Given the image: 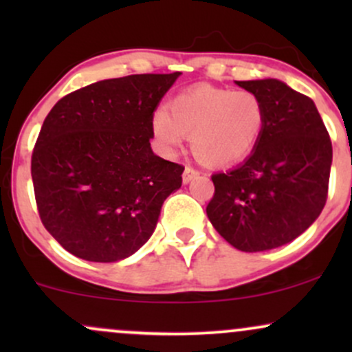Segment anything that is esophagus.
<instances>
[{"label": "esophagus", "instance_id": "esophagus-1", "mask_svg": "<svg viewBox=\"0 0 352 352\" xmlns=\"http://www.w3.org/2000/svg\"><path fill=\"white\" fill-rule=\"evenodd\" d=\"M199 173L200 172L197 170V168H193V167H190V165H187V167H185V170H184V175H182V180H184V184H188V182L195 179Z\"/></svg>", "mask_w": 352, "mask_h": 352}]
</instances>
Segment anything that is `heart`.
Listing matches in <instances>:
<instances>
[{
	"label": "heart",
	"mask_w": 352,
	"mask_h": 352,
	"mask_svg": "<svg viewBox=\"0 0 352 352\" xmlns=\"http://www.w3.org/2000/svg\"><path fill=\"white\" fill-rule=\"evenodd\" d=\"M265 106L252 91L197 86L175 96L167 109H157L151 127L157 147L167 155L190 135L200 162L225 167L243 160L260 142Z\"/></svg>",
	"instance_id": "1"
}]
</instances>
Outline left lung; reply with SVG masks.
<instances>
[{
    "mask_svg": "<svg viewBox=\"0 0 352 352\" xmlns=\"http://www.w3.org/2000/svg\"><path fill=\"white\" fill-rule=\"evenodd\" d=\"M265 106L260 142L243 164L213 173L212 225L241 252L289 243L324 208L333 145L316 106L278 79L236 80Z\"/></svg>",
    "mask_w": 352,
    "mask_h": 352,
    "instance_id": "1",
    "label": "left lung"
}]
</instances>
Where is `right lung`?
I'll list each match as a JSON object with an SVG mask.
<instances>
[{"label":"right lung","mask_w":352,"mask_h":352,"mask_svg":"<svg viewBox=\"0 0 352 352\" xmlns=\"http://www.w3.org/2000/svg\"><path fill=\"white\" fill-rule=\"evenodd\" d=\"M180 72L91 84L56 102L31 157L44 228L64 250L112 263L151 238L184 165L151 148V120Z\"/></svg>","instance_id":"add662e5"}]
</instances>
